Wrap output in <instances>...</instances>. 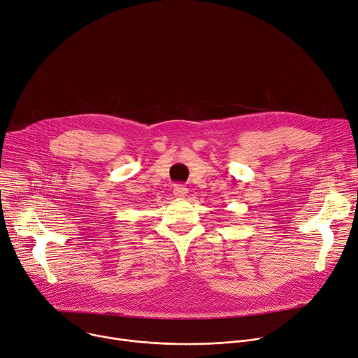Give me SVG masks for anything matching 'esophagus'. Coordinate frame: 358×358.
<instances>
[{
  "instance_id": "obj_1",
  "label": "esophagus",
  "mask_w": 358,
  "mask_h": 358,
  "mask_svg": "<svg viewBox=\"0 0 358 358\" xmlns=\"http://www.w3.org/2000/svg\"><path fill=\"white\" fill-rule=\"evenodd\" d=\"M173 195L176 198H185L187 195V187L183 185H175L173 186Z\"/></svg>"
}]
</instances>
